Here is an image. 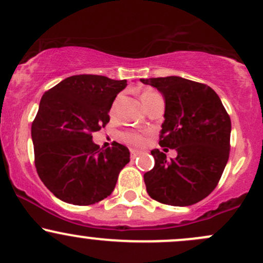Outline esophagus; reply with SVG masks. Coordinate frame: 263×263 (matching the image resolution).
I'll list each match as a JSON object with an SVG mask.
<instances>
[{"mask_svg": "<svg viewBox=\"0 0 263 263\" xmlns=\"http://www.w3.org/2000/svg\"><path fill=\"white\" fill-rule=\"evenodd\" d=\"M139 154H140L139 151H135V149H130V157H132V159H135V158H137Z\"/></svg>", "mask_w": 263, "mask_h": 263, "instance_id": "1", "label": "esophagus"}]
</instances>
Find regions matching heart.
<instances>
[{
    "label": "heart",
    "mask_w": 263,
    "mask_h": 263,
    "mask_svg": "<svg viewBox=\"0 0 263 263\" xmlns=\"http://www.w3.org/2000/svg\"><path fill=\"white\" fill-rule=\"evenodd\" d=\"M154 94H158V92L154 91V90H145V91L143 92L142 99H145V98L151 97V95H154ZM115 104H117V103H114V105H112V108H111V114L114 112ZM121 138H123V139L125 140L126 143L132 144V145H135V146L143 145L144 142H145V138H144L143 135L138 134V133H133V132L123 133V134H121Z\"/></svg>",
    "instance_id": "1"
}]
</instances>
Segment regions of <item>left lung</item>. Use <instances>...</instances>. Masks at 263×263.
Segmentation results:
<instances>
[{
  "label": "left lung",
  "instance_id": "8db88e82",
  "mask_svg": "<svg viewBox=\"0 0 263 263\" xmlns=\"http://www.w3.org/2000/svg\"><path fill=\"white\" fill-rule=\"evenodd\" d=\"M165 101L159 145L176 149L168 160L159 149L151 152L154 168L144 174L146 192L176 207L204 199L218 184L230 157L231 119L221 99L204 84L179 76L140 79Z\"/></svg>",
  "mask_w": 263,
  "mask_h": 263
}]
</instances>
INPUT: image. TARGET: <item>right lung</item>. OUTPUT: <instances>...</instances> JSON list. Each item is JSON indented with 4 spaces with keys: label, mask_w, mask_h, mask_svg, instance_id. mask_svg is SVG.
Here are the masks:
<instances>
[{
    "label": "right lung",
    "mask_w": 263,
    "mask_h": 263,
    "mask_svg": "<svg viewBox=\"0 0 263 263\" xmlns=\"http://www.w3.org/2000/svg\"><path fill=\"white\" fill-rule=\"evenodd\" d=\"M126 80L74 75L42 95L31 126L39 177L53 196L75 205H89L110 196L129 149L112 143L103 149L92 133L109 123V111Z\"/></svg>",
    "instance_id": "obj_1"
}]
</instances>
